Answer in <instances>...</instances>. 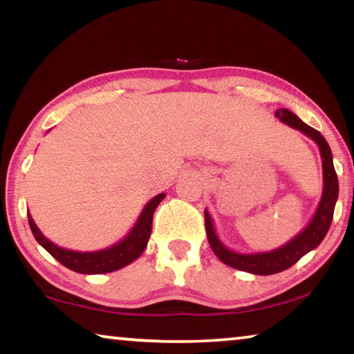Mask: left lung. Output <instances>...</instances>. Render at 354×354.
<instances>
[{
    "instance_id": "1",
    "label": "left lung",
    "mask_w": 354,
    "mask_h": 354,
    "mask_svg": "<svg viewBox=\"0 0 354 354\" xmlns=\"http://www.w3.org/2000/svg\"><path fill=\"white\" fill-rule=\"evenodd\" d=\"M275 118L281 120L283 124L302 131L305 136L312 138L319 147L321 160H323V195H321L318 208H316L313 218L307 224V227L295 235L292 240H289L286 245L279 246L277 250L243 254V252L229 250L219 240V236L214 230L213 219H211L208 211L205 209V229H207L211 250L214 251L218 259L227 263L229 267L236 268V270L254 273V275H273V273L286 270V268L294 266L300 257H304L307 252L315 250L324 240L326 234H328L332 223V216H334L337 197H339V179H337L334 162H332L330 147L328 141L324 140V136L318 130H315L310 125L302 122L289 109H278L275 113Z\"/></svg>"
}]
</instances>
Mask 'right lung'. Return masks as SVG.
<instances>
[{
  "instance_id": "obj_1",
  "label": "right lung",
  "mask_w": 354,
  "mask_h": 354,
  "mask_svg": "<svg viewBox=\"0 0 354 354\" xmlns=\"http://www.w3.org/2000/svg\"><path fill=\"white\" fill-rule=\"evenodd\" d=\"M165 197V194L156 195L154 198L146 203V207L141 211L138 221H136L133 229L127 234L125 239H122L118 243L106 248V250L100 251H91V252H81V251H71L65 250V248L57 246L52 243L49 239L42 235V232L35 224L33 218H31L28 211V224L30 229L33 232L35 239L38 243L59 261L62 266L70 268L73 272L84 273V275H97V273H109L114 270H119L125 266H129L133 261L138 259L141 252L145 251L147 246V240L151 236L152 230V216H154L156 208Z\"/></svg>"
}]
</instances>
